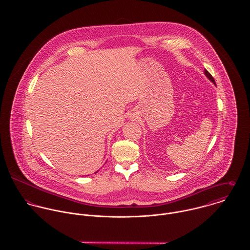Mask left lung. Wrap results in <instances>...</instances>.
Returning <instances> with one entry per match:
<instances>
[{
  "instance_id": "8db88e82",
  "label": "left lung",
  "mask_w": 250,
  "mask_h": 250,
  "mask_svg": "<svg viewBox=\"0 0 250 250\" xmlns=\"http://www.w3.org/2000/svg\"><path fill=\"white\" fill-rule=\"evenodd\" d=\"M204 73H205V75H206V76L208 77V79H209L210 81H212V82L214 83V84H215V82H214V78H213V76H212V75H211V74H210L209 72L207 71L206 69H205V71H204Z\"/></svg>"
}]
</instances>
